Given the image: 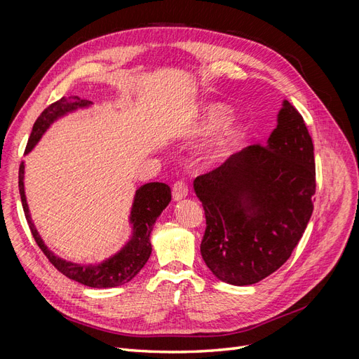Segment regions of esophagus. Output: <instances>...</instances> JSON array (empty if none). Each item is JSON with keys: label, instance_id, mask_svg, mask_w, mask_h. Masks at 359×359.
I'll return each mask as SVG.
<instances>
[{"label": "esophagus", "instance_id": "34e87169", "mask_svg": "<svg viewBox=\"0 0 359 359\" xmlns=\"http://www.w3.org/2000/svg\"><path fill=\"white\" fill-rule=\"evenodd\" d=\"M189 193V187H187V182L184 180H178L175 184H173L172 187V196L175 201H181L187 196Z\"/></svg>", "mask_w": 359, "mask_h": 359}]
</instances>
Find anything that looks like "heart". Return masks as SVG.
Listing matches in <instances>:
<instances>
[{"label": "heart", "instance_id": "heart-1", "mask_svg": "<svg viewBox=\"0 0 359 359\" xmlns=\"http://www.w3.org/2000/svg\"><path fill=\"white\" fill-rule=\"evenodd\" d=\"M229 112H231L229 107L224 104H211L205 109L198 127L203 128V130H208V128L219 126L220 123L224 121L227 116H229Z\"/></svg>", "mask_w": 359, "mask_h": 359}]
</instances>
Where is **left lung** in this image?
I'll return each mask as SVG.
<instances>
[{"label":"left lung","mask_w":359,"mask_h":359,"mask_svg":"<svg viewBox=\"0 0 359 359\" xmlns=\"http://www.w3.org/2000/svg\"><path fill=\"white\" fill-rule=\"evenodd\" d=\"M314 166L307 126L285 100L266 145H250L194 180L206 219L201 253L217 278L255 285L286 262L313 212Z\"/></svg>","instance_id":"left-lung-1"}]
</instances>
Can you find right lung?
<instances>
[{
	"mask_svg": "<svg viewBox=\"0 0 359 359\" xmlns=\"http://www.w3.org/2000/svg\"><path fill=\"white\" fill-rule=\"evenodd\" d=\"M88 104H91V102L82 100L76 95L69 97V99H64L62 97L58 102L49 104L36 119L34 126H32V132L28 139L25 154L34 148L41 135L46 132V128L55 121L57 118L76 109V107ZM19 194L20 201H22L25 219L28 222L31 233L34 236V240L41 252L49 259V262L66 277L85 286L99 289L121 286L132 280L139 271L144 268L151 255V231H153V226L157 220V217L166 208L172 198L170 187L168 184L148 182L145 186L140 187L135 194L132 215H130V222L133 223L132 240L127 243V245L121 252L99 265H78L73 262H67V260L53 255L45 245V243L41 241L39 232L36 231V226L32 224L24 191V161L20 163L19 166Z\"/></svg>",
	"mask_w": 359,
	"mask_h": 359,
	"instance_id": "1",
	"label": "right lung"
}]
</instances>
